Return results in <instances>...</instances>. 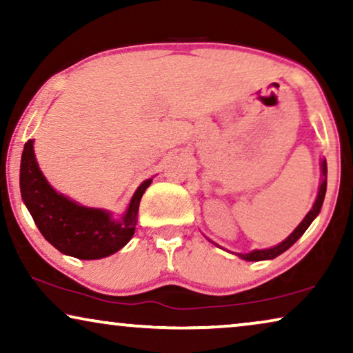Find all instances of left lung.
<instances>
[{
	"label": "left lung",
	"mask_w": 353,
	"mask_h": 353,
	"mask_svg": "<svg viewBox=\"0 0 353 353\" xmlns=\"http://www.w3.org/2000/svg\"><path fill=\"white\" fill-rule=\"evenodd\" d=\"M321 172H323V181H321V186H320V191H318V197L315 201V204H313L312 210L308 212L305 219L302 220V223L297 226L296 230L292 231V234L289 236L286 241H283L281 244L274 245L272 249H263V250H252L250 254H238L241 259L244 260H250V262H259V260H268V259H274L278 257L279 254H283L284 250H288L291 245L296 243V241L301 238V236L305 233V230L310 226V223L313 220H315V216L318 215V212L321 210V205H323V201H325V194H326V173H327V168H326V161L321 162Z\"/></svg>",
	"instance_id": "8db88e82"
}]
</instances>
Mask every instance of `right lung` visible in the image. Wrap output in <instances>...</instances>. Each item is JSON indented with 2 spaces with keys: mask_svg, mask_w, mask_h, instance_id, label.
Here are the masks:
<instances>
[{
  "mask_svg": "<svg viewBox=\"0 0 353 353\" xmlns=\"http://www.w3.org/2000/svg\"><path fill=\"white\" fill-rule=\"evenodd\" d=\"M152 180L141 183L120 221L99 209L75 204L48 185L38 168L33 141L23 146L21 161V192L40 233L62 254L81 260L103 259L117 252L133 238L139 201Z\"/></svg>",
  "mask_w": 353,
  "mask_h": 353,
  "instance_id": "add662e5",
  "label": "right lung"
}]
</instances>
